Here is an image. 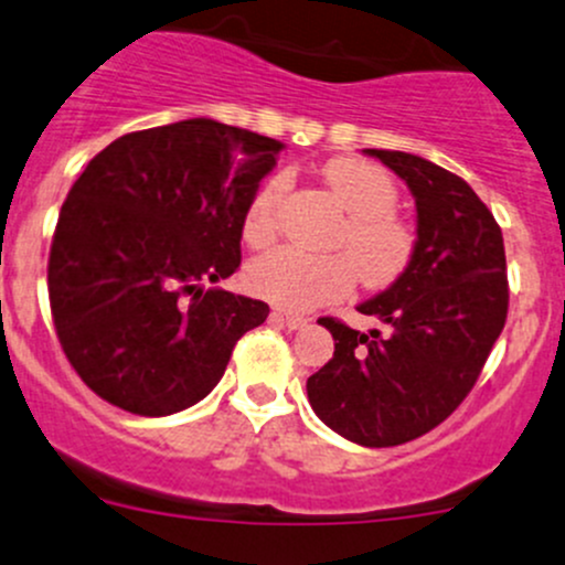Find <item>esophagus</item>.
Returning <instances> with one entry per match:
<instances>
[{"instance_id": "1", "label": "esophagus", "mask_w": 565, "mask_h": 565, "mask_svg": "<svg viewBox=\"0 0 565 565\" xmlns=\"http://www.w3.org/2000/svg\"><path fill=\"white\" fill-rule=\"evenodd\" d=\"M276 317H281L284 322H287V328H292V330L306 328V324L311 322V319H308V317H300V313H284V311H276Z\"/></svg>"}]
</instances>
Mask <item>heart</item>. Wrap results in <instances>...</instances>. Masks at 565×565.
Masks as SVG:
<instances>
[{
	"label": "heart",
	"instance_id": "1",
	"mask_svg": "<svg viewBox=\"0 0 565 565\" xmlns=\"http://www.w3.org/2000/svg\"><path fill=\"white\" fill-rule=\"evenodd\" d=\"M349 216L335 254H306L298 248H276L246 267V287L257 298L276 302L287 311H311L347 298L354 284L387 289L408 270L417 254V233L397 216V183L379 164L354 157L330 159L322 168ZM287 192V175L267 178L243 213V241L265 248L278 235V207Z\"/></svg>",
	"mask_w": 565,
	"mask_h": 565
}]
</instances>
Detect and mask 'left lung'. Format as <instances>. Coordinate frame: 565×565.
Masks as SVG:
<instances>
[{
    "label": "left lung",
    "mask_w": 565,
    "mask_h": 565,
    "mask_svg": "<svg viewBox=\"0 0 565 565\" xmlns=\"http://www.w3.org/2000/svg\"><path fill=\"white\" fill-rule=\"evenodd\" d=\"M382 159L417 200L414 263L360 313L387 332L352 330L322 317L332 360L308 379L324 425L362 447H397L438 427L477 384L509 311L503 235L460 175L403 151Z\"/></svg>",
    "instance_id": "left-lung-1"
}]
</instances>
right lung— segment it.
I'll use <instances>...</instances> for the list:
<instances>
[{
    "instance_id": "obj_1",
    "label": "right lung",
    "mask_w": 565,
    "mask_h": 565,
    "mask_svg": "<svg viewBox=\"0 0 565 565\" xmlns=\"http://www.w3.org/2000/svg\"><path fill=\"white\" fill-rule=\"evenodd\" d=\"M284 142L189 118L121 135L70 189L47 257L62 352L88 390L140 417L194 406L263 300L205 281L241 267V224Z\"/></svg>"
}]
</instances>
